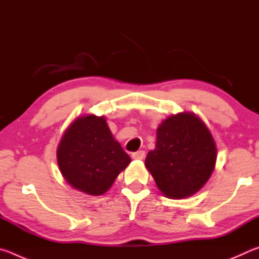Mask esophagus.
<instances>
[{
  "mask_svg": "<svg viewBox=\"0 0 259 259\" xmlns=\"http://www.w3.org/2000/svg\"><path fill=\"white\" fill-rule=\"evenodd\" d=\"M133 159L135 160H143L144 157H145V152L144 151H138V152H135L133 153Z\"/></svg>",
  "mask_w": 259,
  "mask_h": 259,
  "instance_id": "34e87169",
  "label": "esophagus"
}]
</instances>
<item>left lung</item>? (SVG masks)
Returning a JSON list of instances; mask_svg holds the SVG:
<instances>
[{
    "mask_svg": "<svg viewBox=\"0 0 259 259\" xmlns=\"http://www.w3.org/2000/svg\"><path fill=\"white\" fill-rule=\"evenodd\" d=\"M217 160L214 140L194 113H179L156 130V144L145 165L166 198H187L202 188Z\"/></svg>",
    "mask_w": 259,
    "mask_h": 259,
    "instance_id": "left-lung-1",
    "label": "left lung"
}]
</instances>
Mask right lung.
<instances>
[{
  "label": "right lung",
  "instance_id": "1",
  "mask_svg": "<svg viewBox=\"0 0 259 259\" xmlns=\"http://www.w3.org/2000/svg\"><path fill=\"white\" fill-rule=\"evenodd\" d=\"M130 161L104 116L77 117L57 148L61 175L72 187L90 195L104 194Z\"/></svg>",
  "mask_w": 259,
  "mask_h": 259
}]
</instances>
